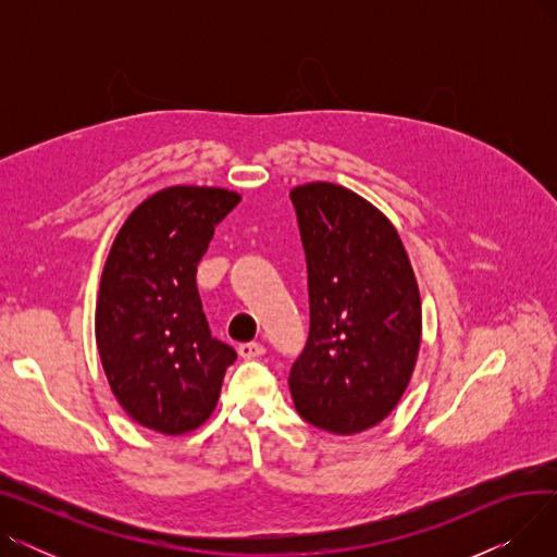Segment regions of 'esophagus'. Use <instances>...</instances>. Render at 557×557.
<instances>
[{"label":"esophagus","mask_w":557,"mask_h":557,"mask_svg":"<svg viewBox=\"0 0 557 557\" xmlns=\"http://www.w3.org/2000/svg\"><path fill=\"white\" fill-rule=\"evenodd\" d=\"M263 352H267V347H263L261 343H255V341L239 345V355L244 359H259Z\"/></svg>","instance_id":"obj_1"}]
</instances>
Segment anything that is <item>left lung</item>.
I'll return each mask as SVG.
<instances>
[{
	"mask_svg": "<svg viewBox=\"0 0 557 557\" xmlns=\"http://www.w3.org/2000/svg\"><path fill=\"white\" fill-rule=\"evenodd\" d=\"M307 257L309 338L288 388L302 420L336 435L382 422L416 368L420 290L397 230L332 183L290 191Z\"/></svg>",
	"mask_w": 557,
	"mask_h": 557,
	"instance_id": "left-lung-1",
	"label": "left lung"
}]
</instances>
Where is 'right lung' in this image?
<instances>
[{
  "instance_id": "1",
  "label": "right lung",
  "mask_w": 557,
  "mask_h": 557,
  "mask_svg": "<svg viewBox=\"0 0 557 557\" xmlns=\"http://www.w3.org/2000/svg\"><path fill=\"white\" fill-rule=\"evenodd\" d=\"M239 200L219 187L162 189L137 205L110 248L97 347L116 401L146 429L178 435L200 426L237 361L210 332L196 269Z\"/></svg>"
}]
</instances>
